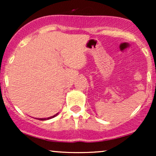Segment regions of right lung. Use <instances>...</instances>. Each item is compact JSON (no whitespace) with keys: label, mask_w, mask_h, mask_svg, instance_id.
Here are the masks:
<instances>
[{"label":"right lung","mask_w":156,"mask_h":156,"mask_svg":"<svg viewBox=\"0 0 156 156\" xmlns=\"http://www.w3.org/2000/svg\"><path fill=\"white\" fill-rule=\"evenodd\" d=\"M58 113H57L56 114H55L54 116H52V117H48V118H43V119H39V120H46V119H51V118H53L54 117H55V116L56 115H58Z\"/></svg>","instance_id":"1"}]
</instances>
